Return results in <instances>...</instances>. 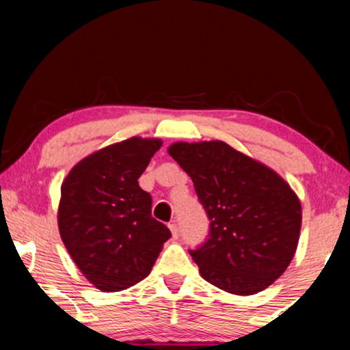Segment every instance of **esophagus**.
I'll use <instances>...</instances> for the list:
<instances>
[{
    "label": "esophagus",
    "mask_w": 350,
    "mask_h": 350,
    "mask_svg": "<svg viewBox=\"0 0 350 350\" xmlns=\"http://www.w3.org/2000/svg\"><path fill=\"white\" fill-rule=\"evenodd\" d=\"M169 228H170L172 236H174V239L178 237V226H176V223H175V221H170V223H169Z\"/></svg>",
    "instance_id": "obj_1"
}]
</instances>
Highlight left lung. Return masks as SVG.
I'll use <instances>...</instances> for the list:
<instances>
[{"label":"left lung","instance_id":"obj_1","mask_svg":"<svg viewBox=\"0 0 350 350\" xmlns=\"http://www.w3.org/2000/svg\"><path fill=\"white\" fill-rule=\"evenodd\" d=\"M169 154L191 176L210 219L193 250L200 275L234 295H255L284 274L296 252L301 204L269 167L223 142L175 143Z\"/></svg>","mask_w":350,"mask_h":350}]
</instances>
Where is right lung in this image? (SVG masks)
<instances>
[{
    "instance_id": "1",
    "label": "right lung",
    "mask_w": 350,
    "mask_h": 350,
    "mask_svg": "<svg viewBox=\"0 0 350 350\" xmlns=\"http://www.w3.org/2000/svg\"><path fill=\"white\" fill-rule=\"evenodd\" d=\"M161 145L132 137L107 146L76 164L62 185V241L98 290H126L145 279L172 236L152 218L151 194L138 185Z\"/></svg>"
}]
</instances>
